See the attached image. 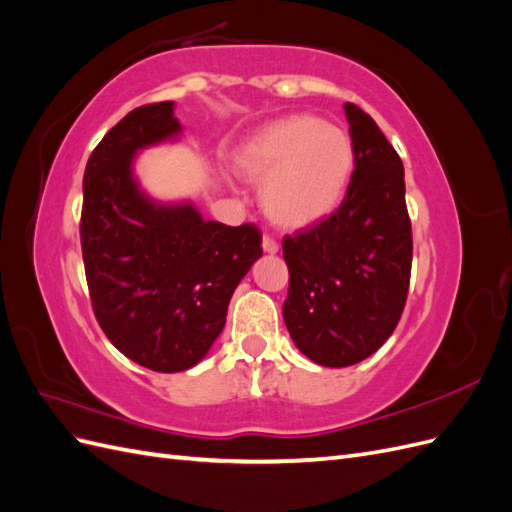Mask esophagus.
<instances>
[{
	"label": "esophagus",
	"instance_id": "34e87169",
	"mask_svg": "<svg viewBox=\"0 0 512 512\" xmlns=\"http://www.w3.org/2000/svg\"><path fill=\"white\" fill-rule=\"evenodd\" d=\"M262 250H265L267 254H275L277 250H280V245H277V241L273 237L265 235V237H262Z\"/></svg>",
	"mask_w": 512,
	"mask_h": 512
}]
</instances>
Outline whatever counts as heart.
I'll return each mask as SVG.
<instances>
[{"mask_svg": "<svg viewBox=\"0 0 512 512\" xmlns=\"http://www.w3.org/2000/svg\"><path fill=\"white\" fill-rule=\"evenodd\" d=\"M239 173L262 181L260 205L280 228H309L339 207L354 173L350 136L314 115L267 123L239 147Z\"/></svg>", "mask_w": 512, "mask_h": 512, "instance_id": "obj_1", "label": "heart"}]
</instances>
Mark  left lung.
<instances>
[{
  "label": "left lung",
  "instance_id": "left-lung-1",
  "mask_svg": "<svg viewBox=\"0 0 512 512\" xmlns=\"http://www.w3.org/2000/svg\"><path fill=\"white\" fill-rule=\"evenodd\" d=\"M346 117L354 173L344 203L282 241L284 322L297 348L324 367L359 363L391 337L412 271L404 164L363 108L348 102Z\"/></svg>",
  "mask_w": 512,
  "mask_h": 512
}]
</instances>
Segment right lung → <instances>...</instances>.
<instances>
[{"mask_svg": "<svg viewBox=\"0 0 512 512\" xmlns=\"http://www.w3.org/2000/svg\"><path fill=\"white\" fill-rule=\"evenodd\" d=\"M179 132L173 102L138 106L104 134L83 177L81 250L91 307L111 344L153 371L196 365L226 324L232 292L262 256L254 224L162 207L132 179L136 149Z\"/></svg>", "mask_w": 512, "mask_h": 512, "instance_id": "obj_1", "label": "right lung"}]
</instances>
